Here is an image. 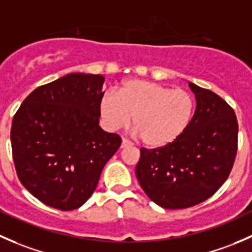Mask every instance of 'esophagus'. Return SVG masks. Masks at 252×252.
Masks as SVG:
<instances>
[{
	"label": "esophagus",
	"mask_w": 252,
	"mask_h": 252,
	"mask_svg": "<svg viewBox=\"0 0 252 252\" xmlns=\"http://www.w3.org/2000/svg\"><path fill=\"white\" fill-rule=\"evenodd\" d=\"M131 145H132V143L128 141V139H125V138L123 139V143H121V148H127V147H131Z\"/></svg>",
	"instance_id": "obj_1"
}]
</instances>
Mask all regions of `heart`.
<instances>
[{
	"mask_svg": "<svg viewBox=\"0 0 252 252\" xmlns=\"http://www.w3.org/2000/svg\"><path fill=\"white\" fill-rule=\"evenodd\" d=\"M104 126L111 131L125 127L132 119L134 133L150 148L172 143L186 131L194 111L188 91L147 81L131 80L118 93L109 91L99 103Z\"/></svg>",
	"mask_w": 252,
	"mask_h": 252,
	"instance_id": "heart-1",
	"label": "heart"
}]
</instances>
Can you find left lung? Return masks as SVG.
<instances>
[{"mask_svg":"<svg viewBox=\"0 0 252 252\" xmlns=\"http://www.w3.org/2000/svg\"><path fill=\"white\" fill-rule=\"evenodd\" d=\"M196 108L186 131L172 143L141 148L136 176L148 198L164 209L194 206L227 181L238 150L233 108L212 91L189 82Z\"/></svg>","mask_w":252,"mask_h":252,"instance_id":"obj_1","label":"left lung"}]
</instances>
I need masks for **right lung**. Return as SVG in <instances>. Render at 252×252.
<instances>
[{
    "label": "right lung",
    "instance_id": "add662e5",
    "mask_svg": "<svg viewBox=\"0 0 252 252\" xmlns=\"http://www.w3.org/2000/svg\"><path fill=\"white\" fill-rule=\"evenodd\" d=\"M104 76L68 74L37 87L12 121L10 142L23 186L62 211L84 205L97 188L121 137L100 128Z\"/></svg>",
    "mask_w": 252,
    "mask_h": 252
}]
</instances>
